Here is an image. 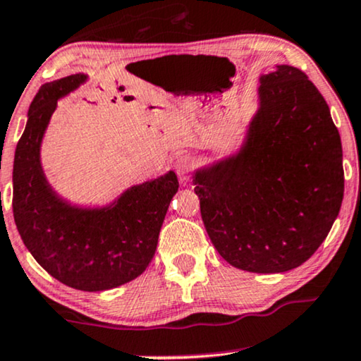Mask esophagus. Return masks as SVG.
I'll return each instance as SVG.
<instances>
[{
    "label": "esophagus",
    "mask_w": 361,
    "mask_h": 361,
    "mask_svg": "<svg viewBox=\"0 0 361 361\" xmlns=\"http://www.w3.org/2000/svg\"><path fill=\"white\" fill-rule=\"evenodd\" d=\"M195 158H191L190 154H180L175 159V170L178 173V176H180V180H186L191 175V171H193L195 168Z\"/></svg>",
    "instance_id": "esophagus-1"
}]
</instances>
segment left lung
<instances>
[{
  "label": "left lung",
  "instance_id": "1",
  "mask_svg": "<svg viewBox=\"0 0 361 361\" xmlns=\"http://www.w3.org/2000/svg\"><path fill=\"white\" fill-rule=\"evenodd\" d=\"M259 109L238 157L198 171L207 233L231 267L283 273L307 262L343 202V152L330 108L308 76H262Z\"/></svg>",
  "mask_w": 361,
  "mask_h": 361
}]
</instances>
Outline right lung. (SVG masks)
Listing matches in <instances>:
<instances>
[{
	"mask_svg": "<svg viewBox=\"0 0 361 361\" xmlns=\"http://www.w3.org/2000/svg\"><path fill=\"white\" fill-rule=\"evenodd\" d=\"M85 80L71 75L43 85L31 102L15 152L13 216L23 243L49 275L71 288L103 291L147 270L180 185L170 171L133 186L103 209L73 208L53 193L41 171L39 143L58 98Z\"/></svg>",
	"mask_w": 361,
	"mask_h": 361,
	"instance_id": "right-lung-1",
	"label": "right lung"
}]
</instances>
